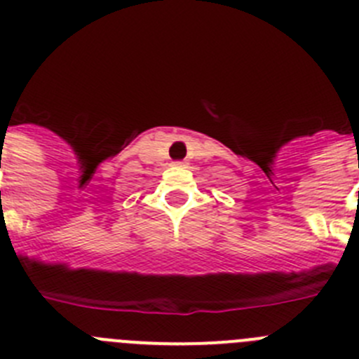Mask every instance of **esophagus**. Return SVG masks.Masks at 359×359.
I'll list each match as a JSON object with an SVG mask.
<instances>
[{
    "instance_id": "obj_1",
    "label": "esophagus",
    "mask_w": 359,
    "mask_h": 359,
    "mask_svg": "<svg viewBox=\"0 0 359 359\" xmlns=\"http://www.w3.org/2000/svg\"><path fill=\"white\" fill-rule=\"evenodd\" d=\"M182 164H184V162H177V166H182Z\"/></svg>"
}]
</instances>
